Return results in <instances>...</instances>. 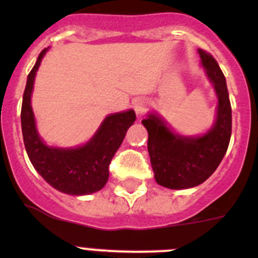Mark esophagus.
<instances>
[{"label":"esophagus","instance_id":"obj_1","mask_svg":"<svg viewBox=\"0 0 258 258\" xmlns=\"http://www.w3.org/2000/svg\"><path fill=\"white\" fill-rule=\"evenodd\" d=\"M134 111L138 116H143L147 111V102L145 99H136L134 101Z\"/></svg>","mask_w":258,"mask_h":258}]
</instances>
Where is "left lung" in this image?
<instances>
[{"label":"left lung","instance_id":"8db88e82","mask_svg":"<svg viewBox=\"0 0 258 258\" xmlns=\"http://www.w3.org/2000/svg\"><path fill=\"white\" fill-rule=\"evenodd\" d=\"M202 64L218 97L217 117L204 136L183 137L166 126L157 115L150 113L142 124L149 132V149L155 179L160 186L182 190L208 179L226 154L231 137V104L226 79L216 59L199 49Z\"/></svg>","mask_w":258,"mask_h":258}]
</instances>
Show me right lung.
<instances>
[{
    "label": "right lung",
    "mask_w": 258,
    "mask_h": 258,
    "mask_svg": "<svg viewBox=\"0 0 258 258\" xmlns=\"http://www.w3.org/2000/svg\"><path fill=\"white\" fill-rule=\"evenodd\" d=\"M47 49L40 52L35 67L29 72L22 103V133L27 154L38 174L52 187L70 195H88L101 190L108 181L109 163L121 146L126 131L136 121V112L108 115L92 140L76 149L46 146L36 129L31 106L33 83L41 60Z\"/></svg>",
    "instance_id": "right-lung-1"
}]
</instances>
